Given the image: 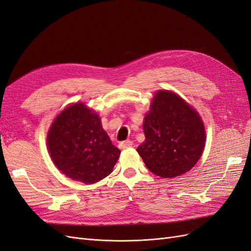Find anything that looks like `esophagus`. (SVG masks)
<instances>
[{
    "instance_id": "obj_1",
    "label": "esophagus",
    "mask_w": 251,
    "mask_h": 251,
    "mask_svg": "<svg viewBox=\"0 0 251 251\" xmlns=\"http://www.w3.org/2000/svg\"><path fill=\"white\" fill-rule=\"evenodd\" d=\"M132 142L131 141H124V142H121L119 144V148L120 149H126V148H129L132 146Z\"/></svg>"
}]
</instances>
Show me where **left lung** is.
<instances>
[{
  "instance_id": "1",
  "label": "left lung",
  "mask_w": 251,
  "mask_h": 251,
  "mask_svg": "<svg viewBox=\"0 0 251 251\" xmlns=\"http://www.w3.org/2000/svg\"><path fill=\"white\" fill-rule=\"evenodd\" d=\"M143 128L146 140L136 151L150 171L164 178L188 172L204 149L205 131L200 116L172 92L155 94Z\"/></svg>"
}]
</instances>
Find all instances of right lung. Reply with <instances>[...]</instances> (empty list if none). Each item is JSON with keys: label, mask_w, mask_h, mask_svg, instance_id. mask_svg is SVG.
Segmentation results:
<instances>
[{"label": "right lung", "mask_w": 251, "mask_h": 251, "mask_svg": "<svg viewBox=\"0 0 251 251\" xmlns=\"http://www.w3.org/2000/svg\"><path fill=\"white\" fill-rule=\"evenodd\" d=\"M48 149L60 171L83 183H95L112 172L121 151L103 130L100 118L83 103L67 107L48 133Z\"/></svg>", "instance_id": "1"}]
</instances>
